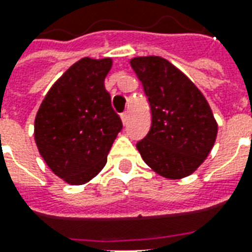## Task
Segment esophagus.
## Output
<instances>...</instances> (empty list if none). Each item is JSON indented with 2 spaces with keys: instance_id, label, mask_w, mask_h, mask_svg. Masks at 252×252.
Segmentation results:
<instances>
[{
  "instance_id": "esophagus-1",
  "label": "esophagus",
  "mask_w": 252,
  "mask_h": 252,
  "mask_svg": "<svg viewBox=\"0 0 252 252\" xmlns=\"http://www.w3.org/2000/svg\"><path fill=\"white\" fill-rule=\"evenodd\" d=\"M121 121H123V124L126 126V123H128V112H124V113H121Z\"/></svg>"
}]
</instances>
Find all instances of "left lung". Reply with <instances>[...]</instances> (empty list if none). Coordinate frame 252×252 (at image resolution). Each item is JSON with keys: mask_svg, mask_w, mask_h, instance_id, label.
Listing matches in <instances>:
<instances>
[{"mask_svg": "<svg viewBox=\"0 0 252 252\" xmlns=\"http://www.w3.org/2000/svg\"><path fill=\"white\" fill-rule=\"evenodd\" d=\"M151 108V129L136 148L150 169L182 180L204 163L217 137V121L200 89L167 59L132 58Z\"/></svg>", "mask_w": 252, "mask_h": 252, "instance_id": "left-lung-1", "label": "left lung"}]
</instances>
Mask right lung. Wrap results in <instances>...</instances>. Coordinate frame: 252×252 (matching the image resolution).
<instances>
[{"label":"right lung","mask_w":252,"mask_h":252,"mask_svg":"<svg viewBox=\"0 0 252 252\" xmlns=\"http://www.w3.org/2000/svg\"><path fill=\"white\" fill-rule=\"evenodd\" d=\"M112 66V58L79 59L55 81L36 113L39 154L68 185H83L104 169L123 128L105 89Z\"/></svg>","instance_id":"add662e5"}]
</instances>
